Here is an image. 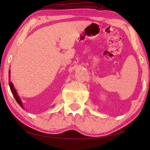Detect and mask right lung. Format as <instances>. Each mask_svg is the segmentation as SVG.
Masks as SVG:
<instances>
[{
    "label": "right lung",
    "mask_w": 150,
    "mask_h": 150,
    "mask_svg": "<svg viewBox=\"0 0 150 150\" xmlns=\"http://www.w3.org/2000/svg\"><path fill=\"white\" fill-rule=\"evenodd\" d=\"M10 74H11V70H9V75H8V76H9V77H9V79H9L8 82H9L10 88H11V92H12V94H13V96H14V97L15 99H16V102H17L18 103V105H19L20 106H21V107H22V108H24L23 105H22V103L21 100H20V97H19L18 95L17 91H16V89H15V88H14V85L12 84V83L11 81V79H10V77H11V75H10Z\"/></svg>",
    "instance_id": "1"
}]
</instances>
